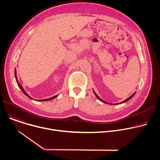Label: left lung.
I'll list each match as a JSON object with an SVG mask.
<instances>
[{
	"instance_id": "obj_1",
	"label": "left lung",
	"mask_w": 160,
	"mask_h": 160,
	"mask_svg": "<svg viewBox=\"0 0 160 160\" xmlns=\"http://www.w3.org/2000/svg\"><path fill=\"white\" fill-rule=\"evenodd\" d=\"M93 92H94V94H95V95H96V97H97V98H98V99H99V101H101V102H104V103H106V104H110V103H108V102H106V101H103V100H102V99H101V98H99V96H98V95H97V94H96V92H94V90H93ZM135 92H134V93H133V94H132V96H130V97H129V98H127V99H125V101H123V102H120V103H117V104H112V105H117V104H122V103H124V102H127V101H129V100H130V99H131V98H132V97H133V96H134V95H135Z\"/></svg>"
}]
</instances>
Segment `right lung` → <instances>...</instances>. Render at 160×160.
I'll return each mask as SVG.
<instances>
[{"mask_svg": "<svg viewBox=\"0 0 160 160\" xmlns=\"http://www.w3.org/2000/svg\"><path fill=\"white\" fill-rule=\"evenodd\" d=\"M14 75H15V78H16V82H17V83H18V85L19 86V87L20 88V89L22 90V92H23L24 94H25V95H26L28 98H29L30 99H33V98H31L27 92H26V91L24 90V88H23V87H22L21 85H20V83H19V82H18V78H17V75H16V68H15V71H14ZM58 96V95H56V96H54V97H52V98H49V99H40V100H37V101H50V100H52V99H54V98H57Z\"/></svg>", "mask_w": 160, "mask_h": 160, "instance_id": "obj_1", "label": "right lung"}]
</instances>
